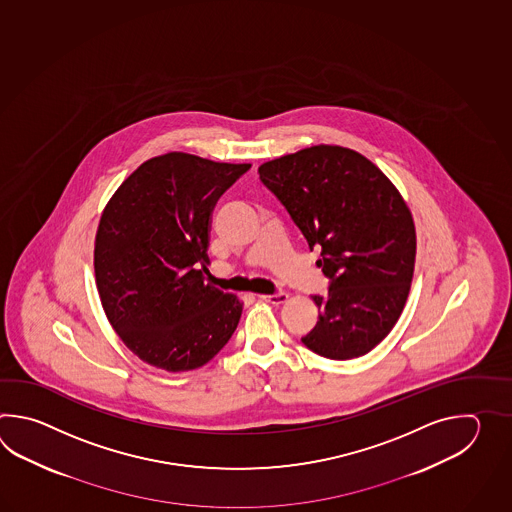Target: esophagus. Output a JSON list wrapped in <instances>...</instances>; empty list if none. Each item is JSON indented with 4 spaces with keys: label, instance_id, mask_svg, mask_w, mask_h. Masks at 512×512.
<instances>
[{
    "label": "esophagus",
    "instance_id": "obj_1",
    "mask_svg": "<svg viewBox=\"0 0 512 512\" xmlns=\"http://www.w3.org/2000/svg\"><path fill=\"white\" fill-rule=\"evenodd\" d=\"M261 300L269 302V304L280 305L285 304L289 300V294L287 293H274V294H260Z\"/></svg>",
    "mask_w": 512,
    "mask_h": 512
}]
</instances>
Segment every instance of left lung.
Masks as SVG:
<instances>
[{
	"label": "left lung",
	"mask_w": 512,
	"mask_h": 512,
	"mask_svg": "<svg viewBox=\"0 0 512 512\" xmlns=\"http://www.w3.org/2000/svg\"><path fill=\"white\" fill-rule=\"evenodd\" d=\"M318 267L327 296H313L316 326L302 338L316 355L349 360L370 353L403 313L414 278L415 225L392 181L355 150L318 144L258 168Z\"/></svg>",
	"instance_id": "8db88e82"
}]
</instances>
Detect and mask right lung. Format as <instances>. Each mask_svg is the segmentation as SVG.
<instances>
[{
	"instance_id": "obj_1",
	"label": "right lung",
	"mask_w": 512,
	"mask_h": 512,
	"mask_svg": "<svg viewBox=\"0 0 512 512\" xmlns=\"http://www.w3.org/2000/svg\"><path fill=\"white\" fill-rule=\"evenodd\" d=\"M249 168L157 155L117 188L100 216V302L126 348L153 368L197 370L238 327L243 302L205 282V272L212 210Z\"/></svg>"
}]
</instances>
